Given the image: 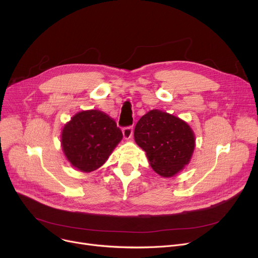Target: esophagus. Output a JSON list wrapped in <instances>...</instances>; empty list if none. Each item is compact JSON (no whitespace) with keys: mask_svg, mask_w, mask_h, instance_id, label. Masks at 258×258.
I'll return each instance as SVG.
<instances>
[{"mask_svg":"<svg viewBox=\"0 0 258 258\" xmlns=\"http://www.w3.org/2000/svg\"><path fill=\"white\" fill-rule=\"evenodd\" d=\"M122 134L125 139H130L133 136V126H126L122 128Z\"/></svg>","mask_w":258,"mask_h":258,"instance_id":"34e87169","label":"esophagus"}]
</instances>
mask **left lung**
I'll use <instances>...</instances> for the list:
<instances>
[{
  "mask_svg": "<svg viewBox=\"0 0 258 258\" xmlns=\"http://www.w3.org/2000/svg\"><path fill=\"white\" fill-rule=\"evenodd\" d=\"M134 136L153 169L164 178L182 170L195 150V135L186 122L158 110L140 118Z\"/></svg>",
  "mask_w": 258,
  "mask_h": 258,
  "instance_id": "obj_1",
  "label": "left lung"
}]
</instances>
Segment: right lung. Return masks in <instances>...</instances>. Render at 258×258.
I'll use <instances>...</instances> for the list:
<instances>
[{
	"label": "right lung",
	"instance_id": "1",
	"mask_svg": "<svg viewBox=\"0 0 258 258\" xmlns=\"http://www.w3.org/2000/svg\"><path fill=\"white\" fill-rule=\"evenodd\" d=\"M121 139L122 132L111 117L91 110L76 114L64 125L61 146L74 167L90 172L104 163Z\"/></svg>",
	"mask_w": 258,
	"mask_h": 258
}]
</instances>
